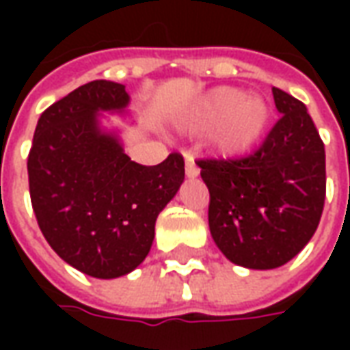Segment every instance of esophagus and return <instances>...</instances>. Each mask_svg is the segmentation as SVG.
<instances>
[{"label": "esophagus", "mask_w": 350, "mask_h": 350, "mask_svg": "<svg viewBox=\"0 0 350 350\" xmlns=\"http://www.w3.org/2000/svg\"><path fill=\"white\" fill-rule=\"evenodd\" d=\"M185 176L187 178H197L198 176V167L195 165V161L191 155H185Z\"/></svg>", "instance_id": "obj_1"}]
</instances>
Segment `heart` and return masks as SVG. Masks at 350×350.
Returning <instances> with one entry per match:
<instances>
[{
  "label": "heart",
  "instance_id": "b5f03b06",
  "mask_svg": "<svg viewBox=\"0 0 350 350\" xmlns=\"http://www.w3.org/2000/svg\"><path fill=\"white\" fill-rule=\"evenodd\" d=\"M270 122V108L257 95L234 88H215L191 108L185 123L191 129L210 131V148L221 155H243L260 142Z\"/></svg>",
  "mask_w": 350,
  "mask_h": 350
}]
</instances>
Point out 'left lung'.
Listing matches in <instances>:
<instances>
[{"label":"left lung","mask_w":350,"mask_h":350,"mask_svg":"<svg viewBox=\"0 0 350 350\" xmlns=\"http://www.w3.org/2000/svg\"><path fill=\"white\" fill-rule=\"evenodd\" d=\"M279 122L250 157L200 159L210 191L208 223L230 262L271 270L300 253L315 234L326 197V157L301 100L271 88Z\"/></svg>","instance_id":"1"}]
</instances>
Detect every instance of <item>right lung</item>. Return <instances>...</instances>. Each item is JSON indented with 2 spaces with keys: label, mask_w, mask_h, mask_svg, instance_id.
<instances>
[{
  "label": "right lung",
  "mask_w": 350,
  "mask_h": 350,
  "mask_svg": "<svg viewBox=\"0 0 350 350\" xmlns=\"http://www.w3.org/2000/svg\"><path fill=\"white\" fill-rule=\"evenodd\" d=\"M123 84L93 80L49 107L27 155L29 197L50 247L97 279L125 275L142 262L161 210L183 183L180 153L144 167L100 127V110H125Z\"/></svg>",
  "instance_id": "obj_1"
}]
</instances>
